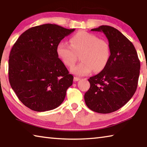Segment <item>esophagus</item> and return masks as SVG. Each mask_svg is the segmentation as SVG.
Segmentation results:
<instances>
[{
    "label": "esophagus",
    "instance_id": "esophagus-1",
    "mask_svg": "<svg viewBox=\"0 0 147 147\" xmlns=\"http://www.w3.org/2000/svg\"><path fill=\"white\" fill-rule=\"evenodd\" d=\"M80 80V78H78V77H74V82H78V81H79Z\"/></svg>",
    "mask_w": 147,
    "mask_h": 147
}]
</instances>
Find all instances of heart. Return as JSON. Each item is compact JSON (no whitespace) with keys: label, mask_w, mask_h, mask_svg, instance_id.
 Masks as SVG:
<instances>
[{"label":"heart","mask_w":147,"mask_h":147,"mask_svg":"<svg viewBox=\"0 0 147 147\" xmlns=\"http://www.w3.org/2000/svg\"><path fill=\"white\" fill-rule=\"evenodd\" d=\"M70 42L71 45L63 40L59 42L56 53L62 63L71 67L76 61V53L82 52L80 60L82 61L71 69L76 75H86L93 69L101 71L107 64L111 51L106 40L85 31H80L71 37Z\"/></svg>","instance_id":"1"}]
</instances>
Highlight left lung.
I'll return each instance as SVG.
<instances>
[{
  "instance_id": "1",
  "label": "left lung",
  "mask_w": 147,
  "mask_h": 147,
  "mask_svg": "<svg viewBox=\"0 0 147 147\" xmlns=\"http://www.w3.org/2000/svg\"><path fill=\"white\" fill-rule=\"evenodd\" d=\"M91 31L105 34L111 55L104 69L88 79L90 87L84 98L92 111L108 114L121 108L135 94L140 62L133 43L117 29L102 25Z\"/></svg>"
}]
</instances>
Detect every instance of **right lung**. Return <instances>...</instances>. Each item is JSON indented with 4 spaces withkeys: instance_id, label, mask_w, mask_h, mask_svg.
<instances>
[{
    "instance_id": "right-lung-1",
    "label": "right lung",
    "mask_w": 147,
    "mask_h": 147,
    "mask_svg": "<svg viewBox=\"0 0 147 147\" xmlns=\"http://www.w3.org/2000/svg\"><path fill=\"white\" fill-rule=\"evenodd\" d=\"M75 29L54 24L32 27L22 33L14 44L9 59V80L19 100L36 112L59 107L73 84L59 59L56 47Z\"/></svg>"
}]
</instances>
